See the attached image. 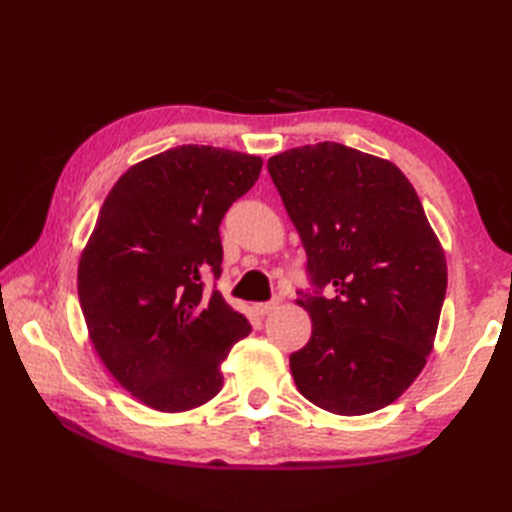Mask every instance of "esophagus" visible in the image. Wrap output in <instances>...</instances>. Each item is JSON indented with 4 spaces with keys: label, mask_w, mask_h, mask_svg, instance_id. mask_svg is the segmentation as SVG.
Segmentation results:
<instances>
[{
    "label": "esophagus",
    "mask_w": 512,
    "mask_h": 512,
    "mask_svg": "<svg viewBox=\"0 0 512 512\" xmlns=\"http://www.w3.org/2000/svg\"><path fill=\"white\" fill-rule=\"evenodd\" d=\"M281 306V297H275L273 301H266V303H257L255 306V312L262 314V317H266V314H270L273 310H277Z\"/></svg>",
    "instance_id": "obj_1"
}]
</instances>
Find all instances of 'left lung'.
<instances>
[{
    "instance_id": "1",
    "label": "left lung",
    "mask_w": 512,
    "mask_h": 512,
    "mask_svg": "<svg viewBox=\"0 0 512 512\" xmlns=\"http://www.w3.org/2000/svg\"><path fill=\"white\" fill-rule=\"evenodd\" d=\"M268 173L308 255L297 303L312 336L290 354L301 396L363 416L391 405L433 350L447 259L394 162L339 143L288 149Z\"/></svg>"
}]
</instances>
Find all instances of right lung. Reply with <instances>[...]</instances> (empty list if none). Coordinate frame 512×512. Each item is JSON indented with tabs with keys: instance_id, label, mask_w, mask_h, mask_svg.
I'll return each mask as SVG.
<instances>
[{
	"instance_id": "add662e5",
	"label": "right lung",
	"mask_w": 512,
	"mask_h": 512,
	"mask_svg": "<svg viewBox=\"0 0 512 512\" xmlns=\"http://www.w3.org/2000/svg\"><path fill=\"white\" fill-rule=\"evenodd\" d=\"M262 158L182 145L127 169L79 262V301L96 354L143 405L178 413L222 389V363L250 334L220 290L222 217Z\"/></svg>"
}]
</instances>
